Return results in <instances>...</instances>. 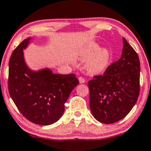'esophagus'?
Masks as SVG:
<instances>
[{
	"mask_svg": "<svg viewBox=\"0 0 151 151\" xmlns=\"http://www.w3.org/2000/svg\"><path fill=\"white\" fill-rule=\"evenodd\" d=\"M79 83H85L86 80L83 79V77H79Z\"/></svg>",
	"mask_w": 151,
	"mask_h": 151,
	"instance_id": "34e87169",
	"label": "esophagus"
}]
</instances>
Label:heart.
<instances>
[{
    "instance_id": "b5f03b06",
    "label": "heart",
    "mask_w": 151,
    "mask_h": 151,
    "mask_svg": "<svg viewBox=\"0 0 151 151\" xmlns=\"http://www.w3.org/2000/svg\"><path fill=\"white\" fill-rule=\"evenodd\" d=\"M79 60H87L86 68L91 74L102 73L106 69L111 60V51L107 48L101 49L98 43H91L79 51L77 55Z\"/></svg>"
}]
</instances>
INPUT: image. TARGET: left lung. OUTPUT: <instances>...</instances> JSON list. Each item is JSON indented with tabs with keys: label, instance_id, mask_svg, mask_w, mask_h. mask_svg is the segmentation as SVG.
Wrapping results in <instances>:
<instances>
[{
	"label": "left lung",
	"instance_id": "1",
	"mask_svg": "<svg viewBox=\"0 0 151 151\" xmlns=\"http://www.w3.org/2000/svg\"><path fill=\"white\" fill-rule=\"evenodd\" d=\"M122 54L103 75L88 81L90 109L97 121L116 123L135 105L139 95L140 62L134 49L123 38Z\"/></svg>",
	"mask_w": 151,
	"mask_h": 151
}]
</instances>
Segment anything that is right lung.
Returning <instances> with one entry per match:
<instances>
[{
  "mask_svg": "<svg viewBox=\"0 0 151 151\" xmlns=\"http://www.w3.org/2000/svg\"><path fill=\"white\" fill-rule=\"evenodd\" d=\"M28 37L14 49L9 62L8 90L17 109L32 123L49 125L61 118L65 103L79 80L74 74L53 73L48 68L33 70L24 58Z\"/></svg>",
  "mask_w": 151,
  "mask_h": 151,
  "instance_id": "obj_1",
  "label": "right lung"
}]
</instances>
